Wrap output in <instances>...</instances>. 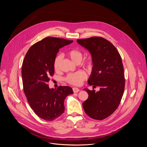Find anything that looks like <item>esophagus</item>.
Masks as SVG:
<instances>
[{"label": "esophagus", "mask_w": 147, "mask_h": 147, "mask_svg": "<svg viewBox=\"0 0 147 147\" xmlns=\"http://www.w3.org/2000/svg\"><path fill=\"white\" fill-rule=\"evenodd\" d=\"M73 91L74 93H77L78 92V91H80V90L78 88H76V87H74L73 88Z\"/></svg>", "instance_id": "1"}]
</instances>
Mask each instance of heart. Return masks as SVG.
I'll return each mask as SVG.
<instances>
[{
    "mask_svg": "<svg viewBox=\"0 0 147 147\" xmlns=\"http://www.w3.org/2000/svg\"><path fill=\"white\" fill-rule=\"evenodd\" d=\"M68 56L73 61L77 64H79L81 61L83 57L82 52L78 49H70L67 52ZM61 60V56L57 55L53 61V69L55 71H59L60 69V63ZM83 65L88 68H91L93 65V60L91 58H88L83 61ZM87 78L86 73L83 71H79L74 73L69 74L65 80L66 81L74 86H80L82 82Z\"/></svg>",
    "mask_w": 147,
    "mask_h": 147,
    "instance_id": "1",
    "label": "heart"
}]
</instances>
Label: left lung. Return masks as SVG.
I'll return each mask as SVG.
<instances>
[{
    "label": "left lung",
    "instance_id": "left-lung-1",
    "mask_svg": "<svg viewBox=\"0 0 147 147\" xmlns=\"http://www.w3.org/2000/svg\"><path fill=\"white\" fill-rule=\"evenodd\" d=\"M77 41L92 55L93 66L88 84L100 87L97 92L84 89L88 98L82 107L88 116L102 120L116 110L123 95L125 79L121 57L111 42L102 37L93 36Z\"/></svg>",
    "mask_w": 147,
    "mask_h": 147
}]
</instances>
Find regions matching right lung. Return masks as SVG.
I'll use <instances>...</instances> for the list:
<instances>
[{"mask_svg": "<svg viewBox=\"0 0 147 147\" xmlns=\"http://www.w3.org/2000/svg\"><path fill=\"white\" fill-rule=\"evenodd\" d=\"M73 40L48 36L30 47L24 59L22 74L24 94L31 109L40 118L52 121L65 111L64 100L73 93L71 87L50 89L53 61L59 49Z\"/></svg>", "mask_w": 147, "mask_h": 147, "instance_id": "1", "label": "right lung"}]
</instances>
